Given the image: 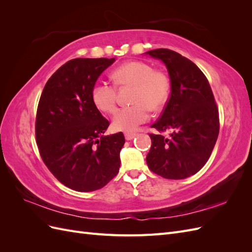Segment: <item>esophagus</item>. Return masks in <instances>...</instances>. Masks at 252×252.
Wrapping results in <instances>:
<instances>
[{
	"mask_svg": "<svg viewBox=\"0 0 252 252\" xmlns=\"http://www.w3.org/2000/svg\"><path fill=\"white\" fill-rule=\"evenodd\" d=\"M135 135H136L135 132H125V139L127 141H130L133 138H135Z\"/></svg>",
	"mask_w": 252,
	"mask_h": 252,
	"instance_id": "obj_1",
	"label": "esophagus"
}]
</instances>
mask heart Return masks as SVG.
Segmentation results:
<instances>
[{
  "label": "heart",
  "instance_id": "heart-1",
  "mask_svg": "<svg viewBox=\"0 0 252 252\" xmlns=\"http://www.w3.org/2000/svg\"><path fill=\"white\" fill-rule=\"evenodd\" d=\"M112 80L119 87H133L130 101L134 104L119 109L112 119L116 130L133 131L149 119L150 109H162L168 101V77L142 61H129L122 64L112 72ZM91 100L100 111L114 112L117 108L116 86L103 81L95 82L91 88Z\"/></svg>",
  "mask_w": 252,
  "mask_h": 252
}]
</instances>
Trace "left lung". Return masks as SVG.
I'll list each match as a JSON object with an SVG mask.
<instances>
[{
	"label": "left lung",
	"instance_id": "left-lung-1",
	"mask_svg": "<svg viewBox=\"0 0 252 252\" xmlns=\"http://www.w3.org/2000/svg\"><path fill=\"white\" fill-rule=\"evenodd\" d=\"M146 55L161 60L170 78L171 93L161 117L151 127L170 131L150 133L146 157L149 169L165 179L182 180L195 174L208 161L220 131L219 110L209 82L193 62L170 49Z\"/></svg>",
	"mask_w": 252,
	"mask_h": 252
}]
</instances>
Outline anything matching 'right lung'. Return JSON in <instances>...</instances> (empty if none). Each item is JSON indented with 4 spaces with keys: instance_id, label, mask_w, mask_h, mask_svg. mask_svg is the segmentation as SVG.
I'll list each match as a JSON object with an SVG mask.
<instances>
[{
    "instance_id": "right-lung-1",
    "label": "right lung",
    "mask_w": 252,
    "mask_h": 252,
    "mask_svg": "<svg viewBox=\"0 0 252 252\" xmlns=\"http://www.w3.org/2000/svg\"><path fill=\"white\" fill-rule=\"evenodd\" d=\"M112 59H73L53 73L37 105L35 139L41 158L66 187L101 189L120 169L123 132L104 135L109 122L91 100V88Z\"/></svg>"
}]
</instances>
